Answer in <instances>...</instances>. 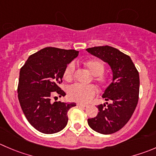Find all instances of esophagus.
I'll return each instance as SVG.
<instances>
[{
  "label": "esophagus",
  "instance_id": "obj_1",
  "mask_svg": "<svg viewBox=\"0 0 156 156\" xmlns=\"http://www.w3.org/2000/svg\"><path fill=\"white\" fill-rule=\"evenodd\" d=\"M77 105L80 106V107H88V105H87V104H81V103H77Z\"/></svg>",
  "mask_w": 156,
  "mask_h": 156
}]
</instances>
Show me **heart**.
<instances>
[{"instance_id":"1","label":"heart","mask_w":156,"mask_h":156,"mask_svg":"<svg viewBox=\"0 0 156 156\" xmlns=\"http://www.w3.org/2000/svg\"><path fill=\"white\" fill-rule=\"evenodd\" d=\"M84 66L87 69L92 75H94V80L99 85L104 86L108 81L107 76L104 75L105 66L102 61L99 59H90L84 62ZM75 72V64L73 62H69L65 67L63 71L62 77L66 81H72L74 78ZM96 88L92 84L82 85L79 84H75L69 86L67 89L68 97L71 101H76L78 103H88L91 101L96 94Z\"/></svg>"}]
</instances>
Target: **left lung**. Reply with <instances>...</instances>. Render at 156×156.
I'll list each match as a JSON object with an SVG mask.
<instances>
[{
  "label": "left lung",
  "instance_id": "1",
  "mask_svg": "<svg viewBox=\"0 0 156 156\" xmlns=\"http://www.w3.org/2000/svg\"><path fill=\"white\" fill-rule=\"evenodd\" d=\"M87 51L108 63L113 72V81L102 96L107 102L98 106V115L88 119L87 123L99 133H113L126 124L138 104L139 72L130 57L117 49L104 46Z\"/></svg>",
  "mask_w": 156,
  "mask_h": 156
}]
</instances>
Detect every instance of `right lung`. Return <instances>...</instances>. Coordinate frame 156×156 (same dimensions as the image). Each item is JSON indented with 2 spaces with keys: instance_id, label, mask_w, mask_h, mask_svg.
Instances as JSON below:
<instances>
[{
  "instance_id": "right-lung-1",
  "label": "right lung",
  "mask_w": 156,
  "mask_h": 156,
  "mask_svg": "<svg viewBox=\"0 0 156 156\" xmlns=\"http://www.w3.org/2000/svg\"><path fill=\"white\" fill-rule=\"evenodd\" d=\"M75 49L46 47L30 55L20 71L17 94L29 123L46 134L58 133L67 125L68 111L75 103L55 101L64 97L59 87L65 67L78 56Z\"/></svg>"
}]
</instances>
